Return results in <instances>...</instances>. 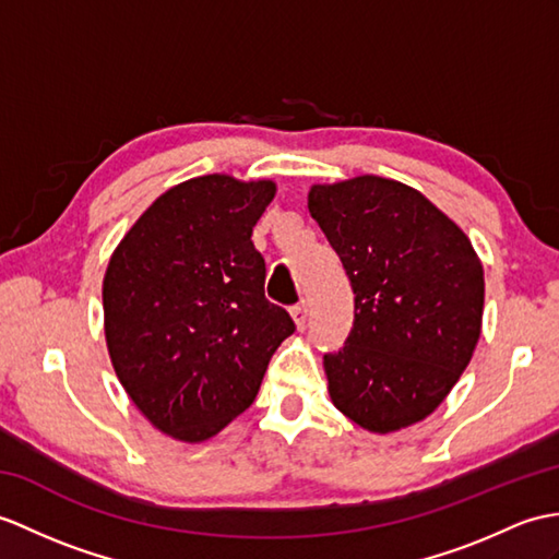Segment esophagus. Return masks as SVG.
<instances>
[{
  "mask_svg": "<svg viewBox=\"0 0 559 559\" xmlns=\"http://www.w3.org/2000/svg\"><path fill=\"white\" fill-rule=\"evenodd\" d=\"M290 314H293V319H295L297 331H302V329L307 326V305H305V302L295 305V307L290 309Z\"/></svg>",
  "mask_w": 559,
  "mask_h": 559,
  "instance_id": "1",
  "label": "esophagus"
}]
</instances>
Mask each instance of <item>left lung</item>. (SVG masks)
Instances as JSON below:
<instances>
[{"mask_svg": "<svg viewBox=\"0 0 559 559\" xmlns=\"http://www.w3.org/2000/svg\"><path fill=\"white\" fill-rule=\"evenodd\" d=\"M307 206L355 293L353 331L323 355L333 405L373 433L426 419L481 335L484 266L469 238L391 178L311 186Z\"/></svg>", "mask_w": 559, "mask_h": 559, "instance_id": "1", "label": "left lung"}]
</instances>
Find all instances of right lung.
<instances>
[{
	"label": "right lung",
	"mask_w": 559,
	"mask_h": 559,
	"mask_svg": "<svg viewBox=\"0 0 559 559\" xmlns=\"http://www.w3.org/2000/svg\"><path fill=\"white\" fill-rule=\"evenodd\" d=\"M271 180L190 178L152 202L104 274V335L128 397L186 443H202L248 409L271 355L295 331L264 297L252 228Z\"/></svg>",
	"instance_id": "right-lung-1"
}]
</instances>
